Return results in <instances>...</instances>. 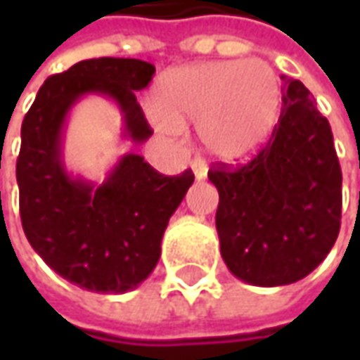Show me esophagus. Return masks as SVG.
<instances>
[{
  "instance_id": "1",
  "label": "esophagus",
  "mask_w": 360,
  "mask_h": 360,
  "mask_svg": "<svg viewBox=\"0 0 360 360\" xmlns=\"http://www.w3.org/2000/svg\"><path fill=\"white\" fill-rule=\"evenodd\" d=\"M190 168H192V172H194V178H196V180H204V178H206V174H208L206 166L200 164V162H192V164H190Z\"/></svg>"
}]
</instances>
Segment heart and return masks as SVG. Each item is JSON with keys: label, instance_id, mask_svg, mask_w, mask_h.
Listing matches in <instances>:
<instances>
[{"label": "heart", "instance_id": "1", "mask_svg": "<svg viewBox=\"0 0 360 360\" xmlns=\"http://www.w3.org/2000/svg\"><path fill=\"white\" fill-rule=\"evenodd\" d=\"M152 110L160 131L180 136L182 124L198 122L206 154L240 164L269 140L281 110V84L260 60L190 63L156 79Z\"/></svg>", "mask_w": 360, "mask_h": 360}]
</instances>
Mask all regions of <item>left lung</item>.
I'll return each mask as SVG.
<instances>
[{"label": "left lung", "instance_id": "1", "mask_svg": "<svg viewBox=\"0 0 360 360\" xmlns=\"http://www.w3.org/2000/svg\"><path fill=\"white\" fill-rule=\"evenodd\" d=\"M266 148L238 170H212L220 255L242 283L283 286L316 269L339 236L342 174L328 120L302 82L283 76Z\"/></svg>", "mask_w": 360, "mask_h": 360}]
</instances>
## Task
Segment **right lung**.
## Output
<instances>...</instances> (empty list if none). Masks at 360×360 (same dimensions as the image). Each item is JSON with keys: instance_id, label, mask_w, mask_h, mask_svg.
I'll return each instance as SVG.
<instances>
[{"instance_id": "right-lung-1", "label": "right lung", "mask_w": 360, "mask_h": 360, "mask_svg": "<svg viewBox=\"0 0 360 360\" xmlns=\"http://www.w3.org/2000/svg\"><path fill=\"white\" fill-rule=\"evenodd\" d=\"M154 65L134 58H94L48 77L21 124L15 176L23 232L62 278L91 292L122 295L156 269L162 236L194 174L162 176L140 154H122L102 182L65 166L63 140L72 110L88 96L114 102L122 138L134 146L152 136L134 91Z\"/></svg>"}]
</instances>
